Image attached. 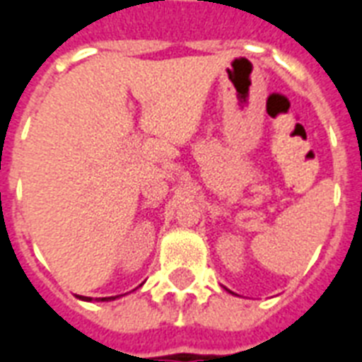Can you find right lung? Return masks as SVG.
Masks as SVG:
<instances>
[{
    "instance_id": "obj_1",
    "label": "right lung",
    "mask_w": 362,
    "mask_h": 362,
    "mask_svg": "<svg viewBox=\"0 0 362 362\" xmlns=\"http://www.w3.org/2000/svg\"><path fill=\"white\" fill-rule=\"evenodd\" d=\"M120 296H124V295H119V296H105V298H96L98 302H109V300H115V298H120ZM77 298H81V300H86V302H90L92 298L90 296H77Z\"/></svg>"
}]
</instances>
